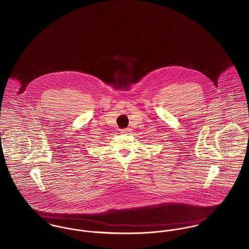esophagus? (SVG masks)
I'll return each mask as SVG.
<instances>
[{"label":"esophagus","mask_w":249,"mask_h":249,"mask_svg":"<svg viewBox=\"0 0 249 249\" xmlns=\"http://www.w3.org/2000/svg\"><path fill=\"white\" fill-rule=\"evenodd\" d=\"M129 131H130V128H126V129L122 130V131H121V133H122V134H125V133H128Z\"/></svg>","instance_id":"obj_1"}]
</instances>
